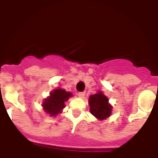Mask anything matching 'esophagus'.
I'll use <instances>...</instances> for the list:
<instances>
[{
	"mask_svg": "<svg viewBox=\"0 0 158 158\" xmlns=\"http://www.w3.org/2000/svg\"><path fill=\"white\" fill-rule=\"evenodd\" d=\"M77 95L79 97H81V98H83V97H85V92H79Z\"/></svg>",
	"mask_w": 158,
	"mask_h": 158,
	"instance_id": "34e87169",
	"label": "esophagus"
}]
</instances>
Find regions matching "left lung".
<instances>
[{"label":"left lung","instance_id":"1","mask_svg":"<svg viewBox=\"0 0 158 158\" xmlns=\"http://www.w3.org/2000/svg\"><path fill=\"white\" fill-rule=\"evenodd\" d=\"M90 112L100 120L109 117L111 112V106L108 104V99L101 92L89 97Z\"/></svg>","mask_w":158,"mask_h":158}]
</instances>
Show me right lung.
<instances>
[{
	"label": "right lung",
	"mask_w": 158,
	"mask_h": 158,
	"mask_svg": "<svg viewBox=\"0 0 158 158\" xmlns=\"http://www.w3.org/2000/svg\"><path fill=\"white\" fill-rule=\"evenodd\" d=\"M70 96H72L71 93H67L64 89H55L43 103V109L51 116H55L57 114L62 112V110L65 107V102Z\"/></svg>",
	"instance_id": "obj_1"
}]
</instances>
